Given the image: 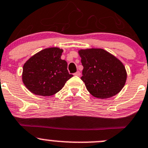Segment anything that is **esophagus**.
Wrapping results in <instances>:
<instances>
[{
    "instance_id": "obj_1",
    "label": "esophagus",
    "mask_w": 148,
    "mask_h": 148,
    "mask_svg": "<svg viewBox=\"0 0 148 148\" xmlns=\"http://www.w3.org/2000/svg\"><path fill=\"white\" fill-rule=\"evenodd\" d=\"M74 75H76V76H80V75H81V73H80L79 71H77L76 73L74 74Z\"/></svg>"
}]
</instances>
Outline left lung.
<instances>
[{
  "mask_svg": "<svg viewBox=\"0 0 148 148\" xmlns=\"http://www.w3.org/2000/svg\"><path fill=\"white\" fill-rule=\"evenodd\" d=\"M84 66L81 80L88 92L99 99L110 98L119 94L127 78L121 61L102 49H80Z\"/></svg>",
  "mask_w": 148,
  "mask_h": 148,
  "instance_id": "1",
  "label": "left lung"
}]
</instances>
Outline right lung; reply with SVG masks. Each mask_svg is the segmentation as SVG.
Instances as JSON below:
<instances>
[{
    "label": "right lung",
    "instance_id": "right-lung-1",
    "mask_svg": "<svg viewBox=\"0 0 148 148\" xmlns=\"http://www.w3.org/2000/svg\"><path fill=\"white\" fill-rule=\"evenodd\" d=\"M62 52L60 48H47L24 64L22 79L30 92L38 96H52L73 77L67 71V62L61 59Z\"/></svg>",
    "mask_w": 148,
    "mask_h": 148
}]
</instances>
